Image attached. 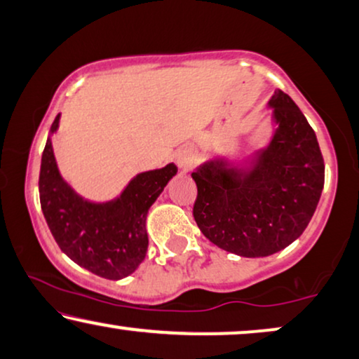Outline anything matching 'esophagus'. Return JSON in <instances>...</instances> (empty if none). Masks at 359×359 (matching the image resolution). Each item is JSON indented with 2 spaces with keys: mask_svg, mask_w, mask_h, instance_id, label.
I'll list each match as a JSON object with an SVG mask.
<instances>
[{
  "mask_svg": "<svg viewBox=\"0 0 359 359\" xmlns=\"http://www.w3.org/2000/svg\"><path fill=\"white\" fill-rule=\"evenodd\" d=\"M177 164H179L180 169H190L192 167V164L195 162V154L194 151L190 149H180L179 152H177Z\"/></svg>",
  "mask_w": 359,
  "mask_h": 359,
  "instance_id": "1",
  "label": "esophagus"
}]
</instances>
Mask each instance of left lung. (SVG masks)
<instances>
[{
	"label": "left lung",
	"mask_w": 359,
	"mask_h": 359,
	"mask_svg": "<svg viewBox=\"0 0 359 359\" xmlns=\"http://www.w3.org/2000/svg\"><path fill=\"white\" fill-rule=\"evenodd\" d=\"M272 135L246 161L212 157L192 172L194 218L222 250L266 257L302 235L317 208L325 164L317 136L287 93L267 102Z\"/></svg>",
	"instance_id": "8db88e82"
}]
</instances>
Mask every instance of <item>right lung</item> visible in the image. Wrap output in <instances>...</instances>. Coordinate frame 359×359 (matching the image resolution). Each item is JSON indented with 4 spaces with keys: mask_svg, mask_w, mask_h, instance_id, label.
Returning a JSON list of instances; mask_svg holds the SVG:
<instances>
[{
    "mask_svg": "<svg viewBox=\"0 0 359 359\" xmlns=\"http://www.w3.org/2000/svg\"><path fill=\"white\" fill-rule=\"evenodd\" d=\"M60 113L52 123L41 159V208L57 245L75 264L104 279L131 276L147 252V212L177 174L174 162L141 172L121 194L107 202L80 195L62 177L52 136L59 130Z\"/></svg>",
    "mask_w": 359,
    "mask_h": 359,
    "instance_id": "1",
    "label": "right lung"
}]
</instances>
